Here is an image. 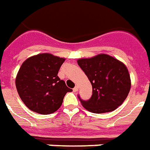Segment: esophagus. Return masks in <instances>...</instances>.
Masks as SVG:
<instances>
[{
    "instance_id": "34e87169",
    "label": "esophagus",
    "mask_w": 150,
    "mask_h": 150,
    "mask_svg": "<svg viewBox=\"0 0 150 150\" xmlns=\"http://www.w3.org/2000/svg\"><path fill=\"white\" fill-rule=\"evenodd\" d=\"M78 90H79L78 86H75V87H74V88H73V91H75V92L78 91Z\"/></svg>"
}]
</instances>
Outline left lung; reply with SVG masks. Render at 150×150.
I'll list each match as a JSON object with an SVG mask.
<instances>
[{"instance_id":"8db88e82","label":"left lung","mask_w":150,"mask_h":150,"mask_svg":"<svg viewBox=\"0 0 150 150\" xmlns=\"http://www.w3.org/2000/svg\"><path fill=\"white\" fill-rule=\"evenodd\" d=\"M78 64L92 85V95L88 100H83L78 95L87 110L95 114L106 113L122 104L131 86L125 64L106 54L81 59Z\"/></svg>"}]
</instances>
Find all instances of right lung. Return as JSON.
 Returning <instances> with one entry per match:
<instances>
[{
	"label": "right lung",
	"mask_w": 150,
	"mask_h": 150,
	"mask_svg": "<svg viewBox=\"0 0 150 150\" xmlns=\"http://www.w3.org/2000/svg\"><path fill=\"white\" fill-rule=\"evenodd\" d=\"M64 60L44 53L22 64L16 79V90L31 110L41 115L52 114L60 107L67 93L72 91L58 76Z\"/></svg>",
	"instance_id": "add662e5"
}]
</instances>
